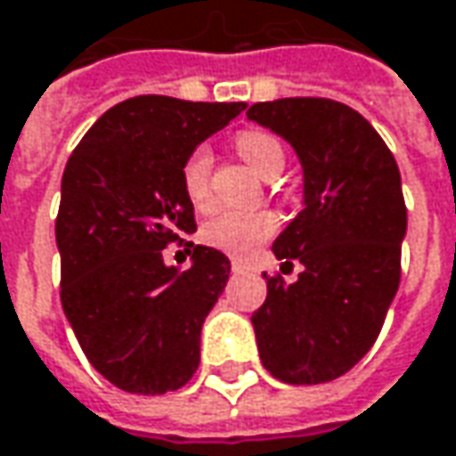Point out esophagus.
Instances as JSON below:
<instances>
[{"mask_svg":"<svg viewBox=\"0 0 456 456\" xmlns=\"http://www.w3.org/2000/svg\"><path fill=\"white\" fill-rule=\"evenodd\" d=\"M231 268H233V273H248V271H253V265H248L246 261H233Z\"/></svg>","mask_w":456,"mask_h":456,"instance_id":"obj_1","label":"esophagus"}]
</instances>
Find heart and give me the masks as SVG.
Returning <instances> with one entry per match:
<instances>
[{
	"instance_id": "obj_1",
	"label": "heart",
	"mask_w": 456,
	"mask_h": 456,
	"mask_svg": "<svg viewBox=\"0 0 456 456\" xmlns=\"http://www.w3.org/2000/svg\"><path fill=\"white\" fill-rule=\"evenodd\" d=\"M235 148L240 152V158L250 165V170L265 180L276 178L286 165L283 145L271 133H264V130L240 133L235 137ZM210 165H213L210 150L200 145V148L192 150L180 167L183 191H185V198L191 200L195 210H208L213 203ZM276 216H271V213H233V210H228V213L210 218L200 231V238L210 248L223 250V253L235 256V258H250L271 235L276 233Z\"/></svg>"
}]
</instances>
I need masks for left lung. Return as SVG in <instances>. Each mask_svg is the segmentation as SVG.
Wrapping results in <instances>:
<instances>
[{
	"label": "left lung",
	"mask_w": 456,
	"mask_h": 456,
	"mask_svg": "<svg viewBox=\"0 0 456 456\" xmlns=\"http://www.w3.org/2000/svg\"><path fill=\"white\" fill-rule=\"evenodd\" d=\"M248 120L283 137L304 173V210L276 240L293 283L265 276L250 323L261 362L286 384L346 374L374 346L402 276L406 208L402 175L356 110L323 97L256 102Z\"/></svg>",
	"instance_id": "obj_1"
}]
</instances>
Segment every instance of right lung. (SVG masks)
<instances>
[{
  "mask_svg": "<svg viewBox=\"0 0 456 456\" xmlns=\"http://www.w3.org/2000/svg\"><path fill=\"white\" fill-rule=\"evenodd\" d=\"M243 110L246 102L130 97L67 160L54 225L60 298L85 356L122 392H175L200 363L203 321L231 261L185 243L191 268L180 271L165 264L163 248L195 233L180 180L185 158Z\"/></svg>",
  "mask_w": 456,
  "mask_h": 456,
  "instance_id": "add662e5",
  "label": "right lung"
}]
</instances>
